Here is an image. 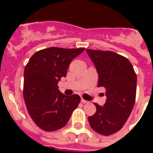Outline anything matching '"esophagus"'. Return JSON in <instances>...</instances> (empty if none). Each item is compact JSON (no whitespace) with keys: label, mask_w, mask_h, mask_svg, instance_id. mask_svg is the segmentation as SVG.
<instances>
[{"label":"esophagus","mask_w":153,"mask_h":153,"mask_svg":"<svg viewBox=\"0 0 153 153\" xmlns=\"http://www.w3.org/2000/svg\"><path fill=\"white\" fill-rule=\"evenodd\" d=\"M81 102H83V103H88V101H86V100H84V99H83V98H82V99H81Z\"/></svg>","instance_id":"34e87169"}]
</instances>
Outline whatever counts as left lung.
Here are the masks:
<instances>
[{
    "instance_id": "obj_1",
    "label": "left lung",
    "mask_w": 153,
    "mask_h": 153,
    "mask_svg": "<svg viewBox=\"0 0 153 153\" xmlns=\"http://www.w3.org/2000/svg\"><path fill=\"white\" fill-rule=\"evenodd\" d=\"M97 68L98 86L106 89L103 106L94 103L95 114L88 117L92 129L99 134L110 136L123 128L134 106L137 77L132 63L113 51L86 49Z\"/></svg>"
}]
</instances>
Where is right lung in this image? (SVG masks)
I'll use <instances>...</instances> for the list:
<instances>
[{
  "label": "right lung",
  "mask_w": 153,
  "mask_h": 153,
  "mask_svg": "<svg viewBox=\"0 0 153 153\" xmlns=\"http://www.w3.org/2000/svg\"><path fill=\"white\" fill-rule=\"evenodd\" d=\"M84 50L49 47L35 53L27 63L24 99L31 119L43 130L52 132L65 126L80 102L79 95H64L57 84L66 77L70 62Z\"/></svg>",
  "instance_id": "add662e5"
}]
</instances>
